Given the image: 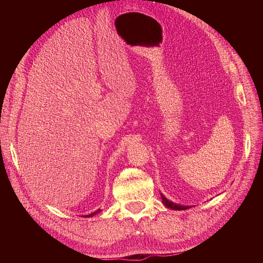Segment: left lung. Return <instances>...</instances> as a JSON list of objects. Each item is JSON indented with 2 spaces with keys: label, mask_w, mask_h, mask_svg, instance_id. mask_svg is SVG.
Returning a JSON list of instances; mask_svg holds the SVG:
<instances>
[{
  "label": "left lung",
  "mask_w": 263,
  "mask_h": 263,
  "mask_svg": "<svg viewBox=\"0 0 263 263\" xmlns=\"http://www.w3.org/2000/svg\"><path fill=\"white\" fill-rule=\"evenodd\" d=\"M161 195V200H162V203L164 206H166L168 209H171V210H176V211H183V210H187L190 209L191 206H185V205H181V204H177V203H173L172 201H169L168 198H166L162 193H160Z\"/></svg>",
  "instance_id": "8db88e82"
}]
</instances>
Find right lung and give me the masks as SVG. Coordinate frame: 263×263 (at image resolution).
<instances>
[{"label":"right lung","mask_w":263,"mask_h":263,"mask_svg":"<svg viewBox=\"0 0 263 263\" xmlns=\"http://www.w3.org/2000/svg\"><path fill=\"white\" fill-rule=\"evenodd\" d=\"M100 212H101V210H98V211H95L94 213H92V214H90V215H86L85 217H93L94 215H97V214H98V213H100Z\"/></svg>","instance_id":"add662e5"}]
</instances>
